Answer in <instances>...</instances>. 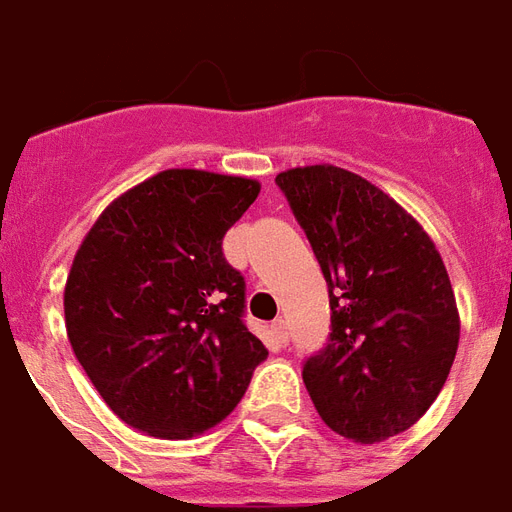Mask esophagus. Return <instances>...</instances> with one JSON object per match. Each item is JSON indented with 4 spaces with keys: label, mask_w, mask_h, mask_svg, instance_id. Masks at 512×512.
Wrapping results in <instances>:
<instances>
[{
    "label": "esophagus",
    "mask_w": 512,
    "mask_h": 512,
    "mask_svg": "<svg viewBox=\"0 0 512 512\" xmlns=\"http://www.w3.org/2000/svg\"><path fill=\"white\" fill-rule=\"evenodd\" d=\"M272 335H275V341L280 343V346H288V325H285V322L282 320H277L275 325H272Z\"/></svg>",
    "instance_id": "34e87169"
}]
</instances>
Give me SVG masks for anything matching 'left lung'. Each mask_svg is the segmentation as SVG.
<instances>
[{
	"mask_svg": "<svg viewBox=\"0 0 512 512\" xmlns=\"http://www.w3.org/2000/svg\"><path fill=\"white\" fill-rule=\"evenodd\" d=\"M330 290L333 333L304 367L327 428L357 444L407 431L436 402L460 343L447 267L388 192L333 163L280 171Z\"/></svg>",
	"mask_w": 512,
	"mask_h": 512,
	"instance_id": "obj_1",
	"label": "left lung"
}]
</instances>
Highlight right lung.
<instances>
[{"mask_svg": "<svg viewBox=\"0 0 512 512\" xmlns=\"http://www.w3.org/2000/svg\"><path fill=\"white\" fill-rule=\"evenodd\" d=\"M256 179L166 169L121 192L84 235L65 280V330L110 410L155 439L222 423L267 346L243 325L245 282L222 240Z\"/></svg>", "mask_w": 512, "mask_h": 512, "instance_id": "1", "label": "right lung"}]
</instances>
